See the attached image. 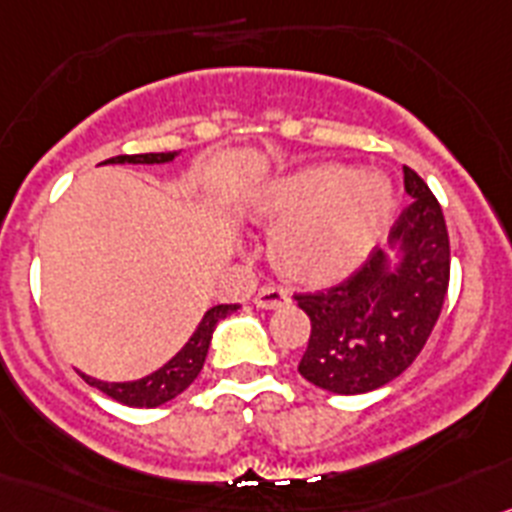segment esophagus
Here are the masks:
<instances>
[{
    "label": "esophagus",
    "mask_w": 512,
    "mask_h": 512,
    "mask_svg": "<svg viewBox=\"0 0 512 512\" xmlns=\"http://www.w3.org/2000/svg\"><path fill=\"white\" fill-rule=\"evenodd\" d=\"M288 303V296H285V290L278 288V285H265V288L257 290L255 296V306L260 308H278Z\"/></svg>",
    "instance_id": "1"
}]
</instances>
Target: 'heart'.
Listing matches in <instances>:
<instances>
[{
  "mask_svg": "<svg viewBox=\"0 0 512 512\" xmlns=\"http://www.w3.org/2000/svg\"><path fill=\"white\" fill-rule=\"evenodd\" d=\"M252 214L278 227L273 257L293 283L326 285L347 275L393 214L390 183L347 165H319L267 186Z\"/></svg>",
  "mask_w": 512,
  "mask_h": 512,
  "instance_id": "obj_1",
  "label": "heart"
}]
</instances>
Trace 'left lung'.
Segmentation results:
<instances>
[{
	"mask_svg": "<svg viewBox=\"0 0 512 512\" xmlns=\"http://www.w3.org/2000/svg\"><path fill=\"white\" fill-rule=\"evenodd\" d=\"M403 183L413 201L390 227L400 252L395 270L375 247L331 288L293 293L311 319L298 372L316 388L359 395L388 385L413 365L439 321L451 270L444 211L408 165Z\"/></svg>",
	"mask_w": 512,
	"mask_h": 512,
	"instance_id": "8db88e82",
	"label": "left lung"
}]
</instances>
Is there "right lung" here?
I'll return each mask as SVG.
<instances>
[{"label":"right lung","instance_id":"add662e5","mask_svg":"<svg viewBox=\"0 0 512 512\" xmlns=\"http://www.w3.org/2000/svg\"><path fill=\"white\" fill-rule=\"evenodd\" d=\"M176 158V153H145V155H117V158H109L104 163H168V160ZM237 303H222V306H214L204 313L196 334L188 339L186 347L170 359L168 365L160 367L153 375L142 377L135 382H101L94 377L84 375V380L89 385H94L96 390H101L104 395H109L112 400L124 405H132V408H158V405L168 403L176 395H181L183 390L196 380V375L204 367L206 352H209L211 334H214L216 324L222 319H227L229 313L237 311Z\"/></svg>","mask_w":512,"mask_h":512}]
</instances>
